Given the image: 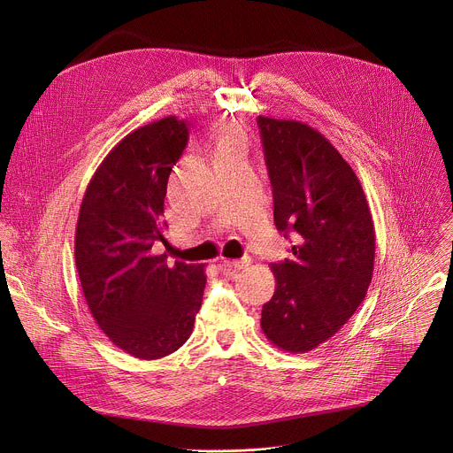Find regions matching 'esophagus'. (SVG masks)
Returning <instances> with one entry per match:
<instances>
[{
    "label": "esophagus",
    "instance_id": "esophagus-1",
    "mask_svg": "<svg viewBox=\"0 0 453 453\" xmlns=\"http://www.w3.org/2000/svg\"><path fill=\"white\" fill-rule=\"evenodd\" d=\"M229 267L240 271V269H245L250 265V256H243V257H238V260H227L226 262Z\"/></svg>",
    "mask_w": 453,
    "mask_h": 453
}]
</instances>
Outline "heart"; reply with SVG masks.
<instances>
[{
    "mask_svg": "<svg viewBox=\"0 0 453 453\" xmlns=\"http://www.w3.org/2000/svg\"><path fill=\"white\" fill-rule=\"evenodd\" d=\"M245 138L240 131L234 128H227L222 131L215 140V156L217 154H229V152H243Z\"/></svg>",
    "mask_w": 453,
    "mask_h": 453,
    "instance_id": "obj_1",
    "label": "heart"
}]
</instances>
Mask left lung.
I'll list each match as a JSON object with an SVG mask.
<instances>
[{
	"instance_id": "1",
	"label": "left lung",
	"mask_w": 453,
	"mask_h": 453,
	"mask_svg": "<svg viewBox=\"0 0 453 453\" xmlns=\"http://www.w3.org/2000/svg\"><path fill=\"white\" fill-rule=\"evenodd\" d=\"M278 231L296 233L292 260L273 264L276 290L262 330L276 348L306 353L334 337L364 301L374 226L362 184L339 150L296 119L257 116Z\"/></svg>"
}]
</instances>
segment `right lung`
<instances>
[{
    "label": "right lung",
    "mask_w": 453,
    "mask_h": 453,
    "mask_svg": "<svg viewBox=\"0 0 453 453\" xmlns=\"http://www.w3.org/2000/svg\"><path fill=\"white\" fill-rule=\"evenodd\" d=\"M188 123L166 116L127 134L91 177L79 211L75 264L105 337L142 360L177 351L191 335L206 287L204 265L156 256L172 166Z\"/></svg>",
    "instance_id": "obj_1"
}]
</instances>
